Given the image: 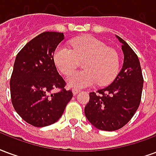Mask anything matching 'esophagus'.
Returning a JSON list of instances; mask_svg holds the SVG:
<instances>
[{"instance_id":"obj_1","label":"esophagus","mask_w":156,"mask_h":156,"mask_svg":"<svg viewBox=\"0 0 156 156\" xmlns=\"http://www.w3.org/2000/svg\"><path fill=\"white\" fill-rule=\"evenodd\" d=\"M72 92H73V95H77L79 92H80V90H78L76 89V88H73V89H72Z\"/></svg>"}]
</instances>
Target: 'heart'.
Segmentation results:
<instances>
[{"mask_svg":"<svg viewBox=\"0 0 156 156\" xmlns=\"http://www.w3.org/2000/svg\"><path fill=\"white\" fill-rule=\"evenodd\" d=\"M71 48L58 47L54 61L65 76H69L84 60V70L68 77V84L75 88H85L98 81L100 86L111 83L120 68V56L115 50L107 47L104 42L90 36L77 37L70 42Z\"/></svg>","mask_w":156,"mask_h":156,"instance_id":"obj_1","label":"heart"}]
</instances>
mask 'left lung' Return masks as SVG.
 I'll use <instances>...</instances> for the list:
<instances>
[{"mask_svg":"<svg viewBox=\"0 0 156 156\" xmlns=\"http://www.w3.org/2000/svg\"><path fill=\"white\" fill-rule=\"evenodd\" d=\"M123 66L114 81L103 89L90 93L85 107L87 120L97 129L114 131L129 122L137 111L143 89V76L137 55L120 36Z\"/></svg>","mask_w":156,"mask_h":156,"instance_id":"left-lung-1","label":"left lung"}]
</instances>
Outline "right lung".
<instances>
[{
    "instance_id": "1",
    "label": "right lung",
    "mask_w": 156,
    "mask_h": 156,
    "mask_svg": "<svg viewBox=\"0 0 156 156\" xmlns=\"http://www.w3.org/2000/svg\"><path fill=\"white\" fill-rule=\"evenodd\" d=\"M64 34L45 31L27 43L18 53L10 80L11 102L26 122L44 127L56 122L73 94L65 89L54 52ZM58 88L60 91L53 92Z\"/></svg>"
}]
</instances>
